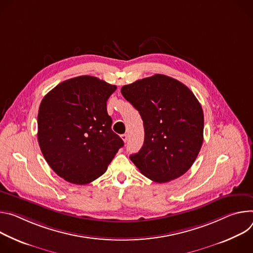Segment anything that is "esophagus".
<instances>
[{
	"mask_svg": "<svg viewBox=\"0 0 253 253\" xmlns=\"http://www.w3.org/2000/svg\"><path fill=\"white\" fill-rule=\"evenodd\" d=\"M121 137H122V139H123V141H124L125 143L127 141V134L124 133V134H122V135H121Z\"/></svg>",
	"mask_w": 253,
	"mask_h": 253,
	"instance_id": "obj_1",
	"label": "esophagus"
}]
</instances>
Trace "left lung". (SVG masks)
Wrapping results in <instances>:
<instances>
[{
  "mask_svg": "<svg viewBox=\"0 0 253 253\" xmlns=\"http://www.w3.org/2000/svg\"><path fill=\"white\" fill-rule=\"evenodd\" d=\"M144 122L145 142L129 159L143 175L167 183L184 175L203 144V109L182 82L163 74L122 87Z\"/></svg>",
  "mask_w": 253,
  "mask_h": 253,
  "instance_id": "left-lung-1",
  "label": "left lung"
}]
</instances>
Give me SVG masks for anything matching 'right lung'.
<instances>
[{"instance_id": "1", "label": "right lung", "mask_w": 253, "mask_h": 253, "mask_svg": "<svg viewBox=\"0 0 253 253\" xmlns=\"http://www.w3.org/2000/svg\"><path fill=\"white\" fill-rule=\"evenodd\" d=\"M116 90V85L97 77L82 75L59 83L42 99L38 143L51 169L65 181H94L124 147L106 110Z\"/></svg>"}]
</instances>
